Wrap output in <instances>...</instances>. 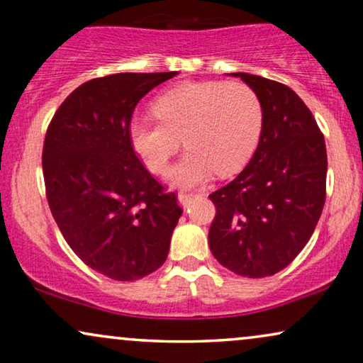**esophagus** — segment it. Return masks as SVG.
<instances>
[{
    "label": "esophagus",
    "mask_w": 363,
    "mask_h": 363,
    "mask_svg": "<svg viewBox=\"0 0 363 363\" xmlns=\"http://www.w3.org/2000/svg\"><path fill=\"white\" fill-rule=\"evenodd\" d=\"M193 198H195V195H190V193H180V195H178V203H180L183 208H188L191 205Z\"/></svg>",
    "instance_id": "obj_1"
}]
</instances>
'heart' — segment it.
I'll return each instance as SVG.
<instances>
[{
	"mask_svg": "<svg viewBox=\"0 0 363 363\" xmlns=\"http://www.w3.org/2000/svg\"><path fill=\"white\" fill-rule=\"evenodd\" d=\"M158 121L133 118L130 145L152 172L165 170L180 142L188 147L168 172L173 185L193 186L213 175H228L245 165L262 130V106L245 82L182 84L153 102Z\"/></svg>",
	"mask_w": 363,
	"mask_h": 363,
	"instance_id": "b5f03b06",
	"label": "heart"
}]
</instances>
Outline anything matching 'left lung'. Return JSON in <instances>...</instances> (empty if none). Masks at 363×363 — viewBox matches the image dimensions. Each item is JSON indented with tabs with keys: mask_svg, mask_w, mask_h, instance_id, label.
Wrapping results in <instances>:
<instances>
[{
	"mask_svg": "<svg viewBox=\"0 0 363 363\" xmlns=\"http://www.w3.org/2000/svg\"><path fill=\"white\" fill-rule=\"evenodd\" d=\"M259 97L262 130L250 163L213 191L208 242L221 266L245 277L272 276L311 240L325 203L327 152L315 118L284 84L246 72Z\"/></svg>",
	"mask_w": 363,
	"mask_h": 363,
	"instance_id": "1",
	"label": "left lung"
}]
</instances>
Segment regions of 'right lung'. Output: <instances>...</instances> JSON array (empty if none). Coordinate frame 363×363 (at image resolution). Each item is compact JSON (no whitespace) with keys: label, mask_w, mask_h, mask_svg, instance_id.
I'll use <instances>...</instances> for the list:
<instances>
[{"label":"right lung","mask_w":363,"mask_h":363,"mask_svg":"<svg viewBox=\"0 0 363 363\" xmlns=\"http://www.w3.org/2000/svg\"><path fill=\"white\" fill-rule=\"evenodd\" d=\"M173 76L92 79L61 104L44 138V185L54 220L79 259L111 279L135 281L157 271L183 213L128 138L138 101Z\"/></svg>","instance_id":"add662e5"}]
</instances>
